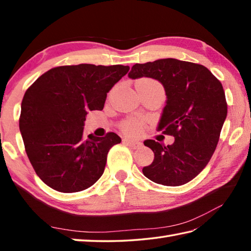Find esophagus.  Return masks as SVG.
I'll return each mask as SVG.
<instances>
[{
    "instance_id": "1",
    "label": "esophagus",
    "mask_w": 251,
    "mask_h": 251,
    "mask_svg": "<svg viewBox=\"0 0 251 251\" xmlns=\"http://www.w3.org/2000/svg\"><path fill=\"white\" fill-rule=\"evenodd\" d=\"M124 143L126 144V145H128L129 147L134 148V150H136V148H139V147L142 146V143H141V142L133 141V139H128V138L124 139Z\"/></svg>"
}]
</instances>
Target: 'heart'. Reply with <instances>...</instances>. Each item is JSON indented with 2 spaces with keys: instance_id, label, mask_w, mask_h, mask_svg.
I'll list each match as a JSON object with an SVG mask.
<instances>
[{
  "instance_id": "obj_1",
  "label": "heart",
  "mask_w": 251,
  "mask_h": 251,
  "mask_svg": "<svg viewBox=\"0 0 251 251\" xmlns=\"http://www.w3.org/2000/svg\"><path fill=\"white\" fill-rule=\"evenodd\" d=\"M138 84H147V85H152V86H158L160 87V85L156 82L154 79H150V78H143L141 80H138ZM123 129L126 134L128 135H137L139 131H141V124L137 121H127L124 123L123 125Z\"/></svg>"
}]
</instances>
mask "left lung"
<instances>
[{"mask_svg": "<svg viewBox=\"0 0 251 251\" xmlns=\"http://www.w3.org/2000/svg\"><path fill=\"white\" fill-rule=\"evenodd\" d=\"M128 77H150L163 85L166 104L157 129L175 137L172 145L152 139L144 142L154 151V160L143 168V174L165 186L194 179L214 154L227 117L222 83L207 67L176 58L135 64Z\"/></svg>", "mask_w": 251, "mask_h": 251, "instance_id": "1", "label": "left lung"}]
</instances>
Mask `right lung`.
<instances>
[{
  "instance_id": "obj_1",
  "label": "right lung",
  "mask_w": 251,
  "mask_h": 251,
  "mask_svg": "<svg viewBox=\"0 0 251 251\" xmlns=\"http://www.w3.org/2000/svg\"><path fill=\"white\" fill-rule=\"evenodd\" d=\"M129 71L124 65L58 66L25 92L20 131L34 171L61 193H76L103 175L110 147L122 139L83 134L86 115L101 110L107 93Z\"/></svg>"
}]
</instances>
